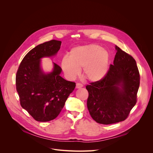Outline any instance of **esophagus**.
I'll return each instance as SVG.
<instances>
[{
  "instance_id": "1",
  "label": "esophagus",
  "mask_w": 153,
  "mask_h": 153,
  "mask_svg": "<svg viewBox=\"0 0 153 153\" xmlns=\"http://www.w3.org/2000/svg\"><path fill=\"white\" fill-rule=\"evenodd\" d=\"M83 87V85L80 83H76V88H80Z\"/></svg>"
}]
</instances>
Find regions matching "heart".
I'll list each match as a JSON object with an SVG mask.
<instances>
[{"mask_svg":"<svg viewBox=\"0 0 153 153\" xmlns=\"http://www.w3.org/2000/svg\"><path fill=\"white\" fill-rule=\"evenodd\" d=\"M110 56L109 53L98 45L90 44L74 48L69 57H64L61 67L66 77L75 79L83 68L84 76L92 82L102 80L109 70Z\"/></svg>","mask_w":153,"mask_h":153,"instance_id":"obj_1","label":"heart"}]
</instances>
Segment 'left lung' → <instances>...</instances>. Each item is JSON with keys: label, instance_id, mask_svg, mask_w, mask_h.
Wrapping results in <instances>:
<instances>
[{"label": "left lung", "instance_id": "8db88e82", "mask_svg": "<svg viewBox=\"0 0 153 153\" xmlns=\"http://www.w3.org/2000/svg\"><path fill=\"white\" fill-rule=\"evenodd\" d=\"M113 65L99 82L86 86L87 107L97 123L109 125L125 120L137 102L140 74L134 59L116 46Z\"/></svg>", "mask_w": 153, "mask_h": 153}]
</instances>
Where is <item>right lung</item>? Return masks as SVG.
<instances>
[{
	"label": "right lung",
	"instance_id": "1",
	"mask_svg": "<svg viewBox=\"0 0 153 153\" xmlns=\"http://www.w3.org/2000/svg\"><path fill=\"white\" fill-rule=\"evenodd\" d=\"M61 43L51 40L36 46L24 57L16 73L21 106L38 122L56 118L76 87V83L60 76L62 68L56 63L53 62L50 73H45L41 68V59L56 56Z\"/></svg>",
	"mask_w": 153,
	"mask_h": 153
}]
</instances>
